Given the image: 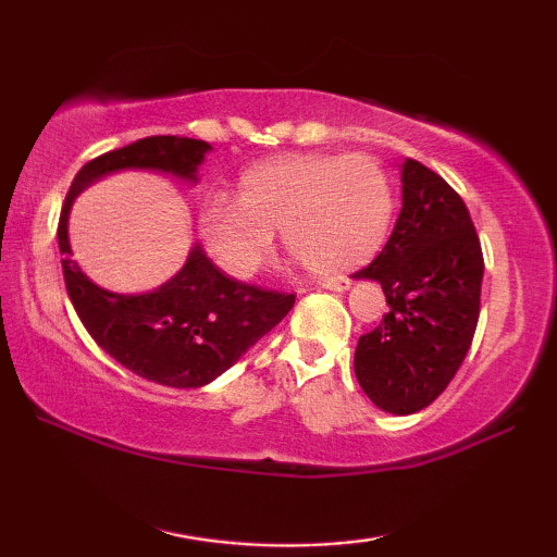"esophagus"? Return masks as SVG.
<instances>
[{"label": "esophagus", "instance_id": "34e87169", "mask_svg": "<svg viewBox=\"0 0 557 557\" xmlns=\"http://www.w3.org/2000/svg\"><path fill=\"white\" fill-rule=\"evenodd\" d=\"M324 289H332V292H346L348 287H351V280L348 277H336V280H324L322 282Z\"/></svg>", "mask_w": 557, "mask_h": 557}]
</instances>
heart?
I'll use <instances>...</instances> for the list:
<instances>
[{"label":"heart","mask_w":557,"mask_h":557,"mask_svg":"<svg viewBox=\"0 0 557 557\" xmlns=\"http://www.w3.org/2000/svg\"><path fill=\"white\" fill-rule=\"evenodd\" d=\"M393 221L388 174L369 154H289L243 172L238 199L213 196L199 225L213 260L238 280L256 275L275 231L319 275L371 260Z\"/></svg>","instance_id":"b5f03b06"}]
</instances>
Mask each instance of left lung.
I'll return each instance as SVG.
<instances>
[{
  "label": "left lung",
  "mask_w": 557,
  "mask_h": 557,
  "mask_svg": "<svg viewBox=\"0 0 557 557\" xmlns=\"http://www.w3.org/2000/svg\"><path fill=\"white\" fill-rule=\"evenodd\" d=\"M403 209L385 248L356 280L383 287L391 312L358 338L354 371L375 408L412 414L465 361L479 322L484 258L461 196L425 164L400 166Z\"/></svg>",
  "instance_id": "1"
}]
</instances>
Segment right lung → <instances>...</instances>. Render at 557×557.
<instances>
[{
	"label": "right lung",
	"mask_w": 557,
	"mask_h": 557,
	"mask_svg": "<svg viewBox=\"0 0 557 557\" xmlns=\"http://www.w3.org/2000/svg\"><path fill=\"white\" fill-rule=\"evenodd\" d=\"M211 149L203 139L159 135L100 154L75 174L59 221L65 289L83 326L127 371L169 388H201L219 379L287 317L295 295L225 277L199 243L184 268L152 292L102 289L73 260L69 215L75 196L117 172H157L196 184Z\"/></svg>",
	"instance_id": "add662e5"
}]
</instances>
